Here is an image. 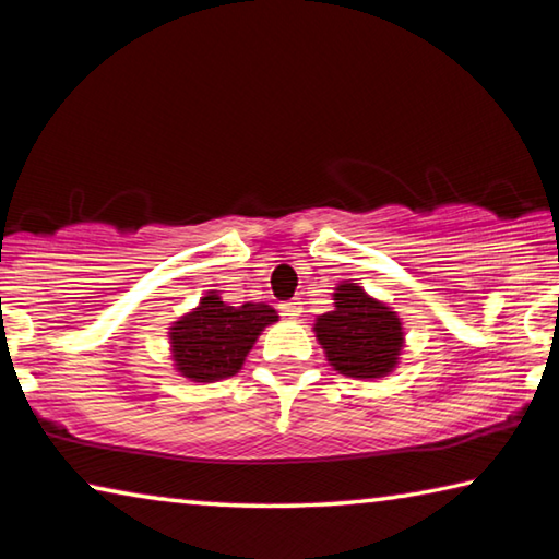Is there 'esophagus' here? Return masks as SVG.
I'll return each mask as SVG.
<instances>
[{"label":"esophagus","mask_w":559,"mask_h":559,"mask_svg":"<svg viewBox=\"0 0 559 559\" xmlns=\"http://www.w3.org/2000/svg\"><path fill=\"white\" fill-rule=\"evenodd\" d=\"M281 316H286V318H298V316H300V302H298V300H286V302H281Z\"/></svg>","instance_id":"34e87169"}]
</instances>
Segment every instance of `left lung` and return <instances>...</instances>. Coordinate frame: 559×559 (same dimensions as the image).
Returning a JSON list of instances; mask_svg holds the SVG:
<instances>
[{
	"instance_id": "obj_1",
	"label": "left lung",
	"mask_w": 559,
	"mask_h": 559,
	"mask_svg": "<svg viewBox=\"0 0 559 559\" xmlns=\"http://www.w3.org/2000/svg\"><path fill=\"white\" fill-rule=\"evenodd\" d=\"M333 300V310L318 316L313 325L330 367L365 382L392 374L404 349V325L396 310L353 281L337 283Z\"/></svg>"
}]
</instances>
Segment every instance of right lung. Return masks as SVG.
Masks as SVG:
<instances>
[{
    "label": "right lung",
    "instance_id": "1",
    "mask_svg": "<svg viewBox=\"0 0 559 559\" xmlns=\"http://www.w3.org/2000/svg\"><path fill=\"white\" fill-rule=\"evenodd\" d=\"M273 323H278V313L266 302L229 306L219 290H206L197 308L179 316L167 330L175 372L200 384L234 377L259 335Z\"/></svg>",
    "mask_w": 559,
    "mask_h": 559
}]
</instances>
